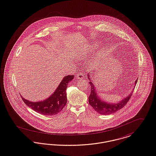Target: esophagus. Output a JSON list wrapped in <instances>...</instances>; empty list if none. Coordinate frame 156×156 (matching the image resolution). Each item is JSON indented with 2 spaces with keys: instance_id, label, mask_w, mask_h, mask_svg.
Wrapping results in <instances>:
<instances>
[{
  "instance_id": "1",
  "label": "esophagus",
  "mask_w": 156,
  "mask_h": 156,
  "mask_svg": "<svg viewBox=\"0 0 156 156\" xmlns=\"http://www.w3.org/2000/svg\"><path fill=\"white\" fill-rule=\"evenodd\" d=\"M77 79H83L84 78V74L82 73H78L77 74Z\"/></svg>"
}]
</instances>
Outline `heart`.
<instances>
[{
  "mask_svg": "<svg viewBox=\"0 0 156 156\" xmlns=\"http://www.w3.org/2000/svg\"><path fill=\"white\" fill-rule=\"evenodd\" d=\"M97 48V45L96 44H92L89 46H88V47H87L85 49H80L79 50V54L81 55H85L87 54L90 53L92 51H94L95 49Z\"/></svg>",
  "mask_w": 156,
  "mask_h": 156,
  "instance_id": "heart-1",
  "label": "heart"
}]
</instances>
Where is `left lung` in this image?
Returning a JSON list of instances; mask_svg holds the SVG:
<instances>
[{
	"instance_id": "obj_1",
	"label": "left lung",
	"mask_w": 156,
	"mask_h": 156,
	"mask_svg": "<svg viewBox=\"0 0 156 156\" xmlns=\"http://www.w3.org/2000/svg\"><path fill=\"white\" fill-rule=\"evenodd\" d=\"M87 78L90 80L89 84L90 86V94L89 97V104L92 107V108L98 113L102 115H107L110 114L114 113L121 108H122L130 99V98L132 97V94L133 91V89L132 92L128 95L125 98H123L119 102L115 103H109L99 98L98 93L96 90L95 85L93 83L92 79H90V74L89 73L87 74ZM137 80L134 83L133 89L136 84Z\"/></svg>"
}]
</instances>
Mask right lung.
<instances>
[{
	"label": "right lung",
	"instance_id": "right-lung-1",
	"mask_svg": "<svg viewBox=\"0 0 156 156\" xmlns=\"http://www.w3.org/2000/svg\"><path fill=\"white\" fill-rule=\"evenodd\" d=\"M74 75L65 76L55 92L48 98L41 101L33 102L21 98L24 103L34 111L46 115H54L59 113L67 104L66 89L69 82L74 79Z\"/></svg>",
	"mask_w": 156,
	"mask_h": 156
}]
</instances>
